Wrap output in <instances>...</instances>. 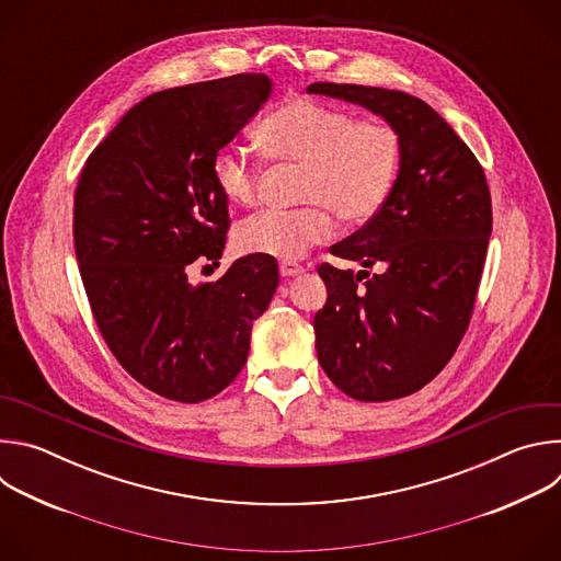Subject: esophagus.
<instances>
[{
    "mask_svg": "<svg viewBox=\"0 0 561 561\" xmlns=\"http://www.w3.org/2000/svg\"><path fill=\"white\" fill-rule=\"evenodd\" d=\"M279 273H282V277H295V275L304 273V266L297 262H279Z\"/></svg>",
    "mask_w": 561,
    "mask_h": 561,
    "instance_id": "34e87169",
    "label": "esophagus"
}]
</instances>
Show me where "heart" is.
I'll list each match as a JSON object with an SVG mask.
<instances>
[{"label":"heart","mask_w":561,"mask_h":561,"mask_svg":"<svg viewBox=\"0 0 561 561\" xmlns=\"http://www.w3.org/2000/svg\"><path fill=\"white\" fill-rule=\"evenodd\" d=\"M273 162L306 169L299 208H264L237 228V247L249 255L297 260L335 232L331 209L344 221L364 224L388 202L402 169V135L383 119H355L346 108L295 98L268 113L255 130ZM210 178L230 204L260 197L262 169L234 146L213 154Z\"/></svg>","instance_id":"heart-1"}]
</instances>
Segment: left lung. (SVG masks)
I'll use <instances>...</instances> for the list:
<instances>
[{
    "label": "left lung",
    "mask_w": 561,
    "mask_h": 561,
    "mask_svg": "<svg viewBox=\"0 0 561 561\" xmlns=\"http://www.w3.org/2000/svg\"><path fill=\"white\" fill-rule=\"evenodd\" d=\"M308 93L362 104L402 135L386 206L331 247L379 273L319 264L329 297L312 322L329 379L359 402H390L435 379L468 331L493 230L489 182L459 135L413 95L333 82Z\"/></svg>",
    "instance_id": "obj_1"
}]
</instances>
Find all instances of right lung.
<instances>
[{
	"label": "right lung",
	"instance_id": "1",
	"mask_svg": "<svg viewBox=\"0 0 561 561\" xmlns=\"http://www.w3.org/2000/svg\"><path fill=\"white\" fill-rule=\"evenodd\" d=\"M271 93L262 72L154 93L89 154L75 186L72 242L95 324L122 368L173 402L199 404L244 368L251 329L279 284L275 257L237 260L217 282L228 202L213 154Z\"/></svg>",
	"mask_w": 561,
	"mask_h": 561
}]
</instances>
